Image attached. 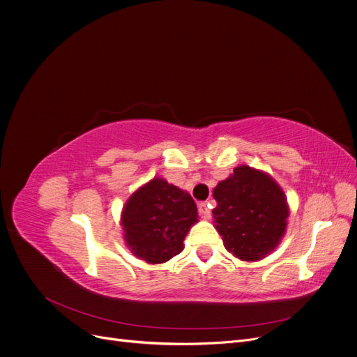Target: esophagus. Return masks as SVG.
Here are the masks:
<instances>
[{
	"mask_svg": "<svg viewBox=\"0 0 357 357\" xmlns=\"http://www.w3.org/2000/svg\"><path fill=\"white\" fill-rule=\"evenodd\" d=\"M198 211H199L201 218L205 219V220H208L211 218V211H210V207H208L207 202H201L198 205Z\"/></svg>",
	"mask_w": 357,
	"mask_h": 357,
	"instance_id": "34e87169",
	"label": "esophagus"
}]
</instances>
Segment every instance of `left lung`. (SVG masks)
<instances>
[{"label":"left lung","instance_id":"obj_1","mask_svg":"<svg viewBox=\"0 0 357 357\" xmlns=\"http://www.w3.org/2000/svg\"><path fill=\"white\" fill-rule=\"evenodd\" d=\"M214 228L226 250L256 262L275 250L287 228L289 204L283 189L265 171L240 165L213 189Z\"/></svg>","mask_w":357,"mask_h":357}]
</instances>
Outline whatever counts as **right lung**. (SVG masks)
<instances>
[{"instance_id": "1", "label": "right lung", "mask_w": 357, "mask_h": 357, "mask_svg": "<svg viewBox=\"0 0 357 357\" xmlns=\"http://www.w3.org/2000/svg\"><path fill=\"white\" fill-rule=\"evenodd\" d=\"M198 222L189 192L155 177L125 202L121 225L131 253L147 264H164L181 253L186 235Z\"/></svg>"}]
</instances>
